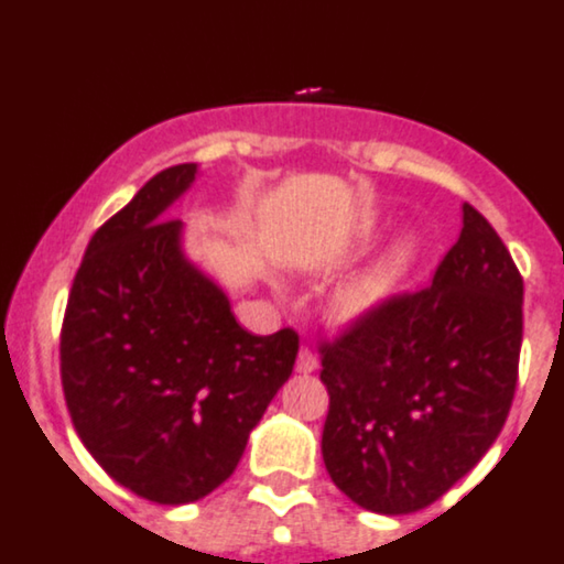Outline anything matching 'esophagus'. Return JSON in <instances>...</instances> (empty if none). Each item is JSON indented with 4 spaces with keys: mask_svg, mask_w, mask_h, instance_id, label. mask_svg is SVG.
I'll use <instances>...</instances> for the list:
<instances>
[{
    "mask_svg": "<svg viewBox=\"0 0 564 564\" xmlns=\"http://www.w3.org/2000/svg\"><path fill=\"white\" fill-rule=\"evenodd\" d=\"M318 367L316 357H313L311 348H300L297 354V372H302V376H307V372H313Z\"/></svg>",
    "mask_w": 564,
    "mask_h": 564,
    "instance_id": "obj_1",
    "label": "esophagus"
}]
</instances>
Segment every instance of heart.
I'll use <instances>...</instances> for the list:
<instances>
[{
  "mask_svg": "<svg viewBox=\"0 0 564 564\" xmlns=\"http://www.w3.org/2000/svg\"><path fill=\"white\" fill-rule=\"evenodd\" d=\"M419 259H422V237L416 232L397 235L376 259H370L332 294V318L351 327L381 316L405 292Z\"/></svg>",
  "mask_w": 564,
  "mask_h": 564,
  "instance_id": "obj_1",
  "label": "heart"
}]
</instances>
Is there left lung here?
<instances>
[{
  "instance_id": "left-lung-1",
  "label": "left lung",
  "mask_w": 564,
  "mask_h": 564,
  "mask_svg": "<svg viewBox=\"0 0 564 564\" xmlns=\"http://www.w3.org/2000/svg\"><path fill=\"white\" fill-rule=\"evenodd\" d=\"M521 302L506 242L462 205L430 289L322 346V454L348 500L383 517L422 511L478 465L517 391Z\"/></svg>"
}]
</instances>
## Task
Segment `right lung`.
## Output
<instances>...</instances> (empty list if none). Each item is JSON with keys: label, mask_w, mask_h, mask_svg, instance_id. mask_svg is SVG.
<instances>
[{"label": "right lung", "mask_w": 564, "mask_h": 564, "mask_svg": "<svg viewBox=\"0 0 564 564\" xmlns=\"http://www.w3.org/2000/svg\"><path fill=\"white\" fill-rule=\"evenodd\" d=\"M197 164L153 175L86 248L62 327L75 432L112 481L159 506L203 500L292 376V329L251 335L167 221Z\"/></svg>", "instance_id": "add662e5"}]
</instances>
